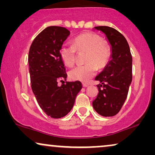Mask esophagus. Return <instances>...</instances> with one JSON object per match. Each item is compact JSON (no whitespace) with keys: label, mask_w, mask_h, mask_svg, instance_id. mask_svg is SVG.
<instances>
[{"label":"esophagus","mask_w":155,"mask_h":155,"mask_svg":"<svg viewBox=\"0 0 155 155\" xmlns=\"http://www.w3.org/2000/svg\"><path fill=\"white\" fill-rule=\"evenodd\" d=\"M82 86L84 87H88L89 86V84H87V83H82Z\"/></svg>","instance_id":"34e87169"}]
</instances>
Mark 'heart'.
<instances>
[{"label": "heart", "instance_id": "1", "mask_svg": "<svg viewBox=\"0 0 155 155\" xmlns=\"http://www.w3.org/2000/svg\"><path fill=\"white\" fill-rule=\"evenodd\" d=\"M87 51L85 61L87 63L78 65L69 72V76L73 80L87 82L99 68L107 65L111 56V49L107 42L100 36L94 32L82 34L73 40V44H63L60 48V56L68 66H72L75 61L76 51Z\"/></svg>", "mask_w": 155, "mask_h": 155}]
</instances>
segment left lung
I'll use <instances>...</instances> for the list:
<instances>
[{"instance_id": "left-lung-1", "label": "left lung", "mask_w": 155, "mask_h": 155, "mask_svg": "<svg viewBox=\"0 0 155 155\" xmlns=\"http://www.w3.org/2000/svg\"><path fill=\"white\" fill-rule=\"evenodd\" d=\"M104 34L111 45V60L95 80L99 93L92 106L101 116H114L117 114L128 96L132 82V56L128 41L124 35L112 27H95Z\"/></svg>"}]
</instances>
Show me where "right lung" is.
<instances>
[{
  "mask_svg": "<svg viewBox=\"0 0 155 155\" xmlns=\"http://www.w3.org/2000/svg\"><path fill=\"white\" fill-rule=\"evenodd\" d=\"M70 34L65 27H46L34 39L29 51L31 90L41 109L54 118H62L71 111L82 87L80 81L64 84L67 73L60 48ZM59 81L64 82L61 86Z\"/></svg>",
  "mask_w": 155,
  "mask_h": 155,
  "instance_id": "add662e5",
  "label": "right lung"
}]
</instances>
